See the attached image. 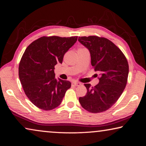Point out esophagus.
Here are the masks:
<instances>
[{
  "label": "esophagus",
  "instance_id": "obj_1",
  "mask_svg": "<svg viewBox=\"0 0 146 146\" xmlns=\"http://www.w3.org/2000/svg\"><path fill=\"white\" fill-rule=\"evenodd\" d=\"M81 84L80 82H75V81H74V82H72V85L74 86H80Z\"/></svg>",
  "mask_w": 146,
  "mask_h": 146
}]
</instances>
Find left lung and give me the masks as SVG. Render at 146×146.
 Instances as JSON below:
<instances>
[{"instance_id": "left-lung-1", "label": "left lung", "mask_w": 146, "mask_h": 146, "mask_svg": "<svg viewBox=\"0 0 146 146\" xmlns=\"http://www.w3.org/2000/svg\"><path fill=\"white\" fill-rule=\"evenodd\" d=\"M78 40L90 51L92 67L100 73L97 85L91 87L90 84H85L87 93L79 98V102L90 112L105 111L117 102L125 88L129 74L127 60L120 49L107 38L81 36Z\"/></svg>"}]
</instances>
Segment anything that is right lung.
<instances>
[{"mask_svg":"<svg viewBox=\"0 0 146 146\" xmlns=\"http://www.w3.org/2000/svg\"><path fill=\"white\" fill-rule=\"evenodd\" d=\"M78 36H42L26 49L19 67V76L24 92L36 107L51 110L60 104L70 81L56 78L55 66L62 63L65 54Z\"/></svg>","mask_w":146,"mask_h":146,"instance_id":"obj_1","label":"right lung"}]
</instances>
